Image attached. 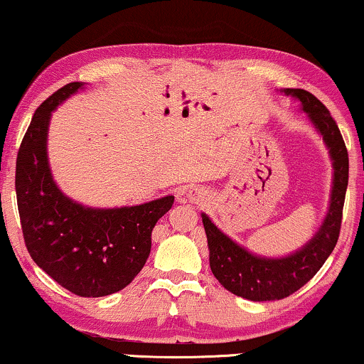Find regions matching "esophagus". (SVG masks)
<instances>
[{"instance_id": "1", "label": "esophagus", "mask_w": 364, "mask_h": 364, "mask_svg": "<svg viewBox=\"0 0 364 364\" xmlns=\"http://www.w3.org/2000/svg\"><path fill=\"white\" fill-rule=\"evenodd\" d=\"M205 191L199 189V187H189V189H182L177 192V200H181V203H186V200H191V203H203L205 200Z\"/></svg>"}]
</instances>
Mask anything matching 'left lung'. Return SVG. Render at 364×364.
<instances>
[{
    "instance_id": "left-lung-1",
    "label": "left lung",
    "mask_w": 364,
    "mask_h": 364,
    "mask_svg": "<svg viewBox=\"0 0 364 364\" xmlns=\"http://www.w3.org/2000/svg\"><path fill=\"white\" fill-rule=\"evenodd\" d=\"M287 96L302 102L304 113L322 134L331 160H333V191L324 223L319 231L302 248L282 258H267L250 253L226 236L203 213L205 236L209 246V264L219 284L231 294L253 302L280 300L297 291L321 270L338 243L343 205L348 189L349 159L343 134L329 109L314 94L304 89H285Z\"/></svg>"
}]
</instances>
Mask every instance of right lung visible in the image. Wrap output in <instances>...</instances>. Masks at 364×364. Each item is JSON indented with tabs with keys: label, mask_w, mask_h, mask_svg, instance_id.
<instances>
[{
	"label": "right lung",
	"mask_w": 364,
	"mask_h": 364,
	"mask_svg": "<svg viewBox=\"0 0 364 364\" xmlns=\"http://www.w3.org/2000/svg\"><path fill=\"white\" fill-rule=\"evenodd\" d=\"M70 82L35 111L16 156V203L30 257L58 285L80 297L123 290L146 263L151 231L173 196L140 205L97 209L69 199L53 182L47 155L52 111L82 89Z\"/></svg>",
	"instance_id": "add662e5"
}]
</instances>
